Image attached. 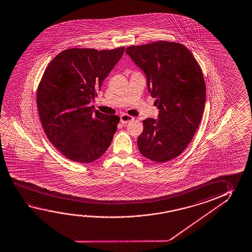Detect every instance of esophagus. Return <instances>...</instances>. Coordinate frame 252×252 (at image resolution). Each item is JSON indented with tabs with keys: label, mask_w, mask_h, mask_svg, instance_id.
<instances>
[{
	"label": "esophagus",
	"mask_w": 252,
	"mask_h": 252,
	"mask_svg": "<svg viewBox=\"0 0 252 252\" xmlns=\"http://www.w3.org/2000/svg\"><path fill=\"white\" fill-rule=\"evenodd\" d=\"M133 120V117L132 116L127 115V114H122L120 116V122L122 124H127L128 122Z\"/></svg>",
	"instance_id": "1"
}]
</instances>
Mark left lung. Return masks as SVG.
<instances>
[{
	"instance_id": "1",
	"label": "left lung",
	"mask_w": 252,
	"mask_h": 252,
	"mask_svg": "<svg viewBox=\"0 0 252 252\" xmlns=\"http://www.w3.org/2000/svg\"><path fill=\"white\" fill-rule=\"evenodd\" d=\"M126 53L144 72L156 98L157 120H143L137 144L143 157L165 162L178 157L198 129L206 103V84L196 59L186 46L158 41L129 46Z\"/></svg>"
}]
</instances>
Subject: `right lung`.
<instances>
[{
	"label": "right lung",
	"mask_w": 252,
	"mask_h": 252,
	"mask_svg": "<svg viewBox=\"0 0 252 252\" xmlns=\"http://www.w3.org/2000/svg\"><path fill=\"white\" fill-rule=\"evenodd\" d=\"M124 51L71 48L46 67L37 88V110L48 140L69 160L90 163L111 144L120 117L90 103Z\"/></svg>",
	"instance_id": "obj_1"
}]
</instances>
